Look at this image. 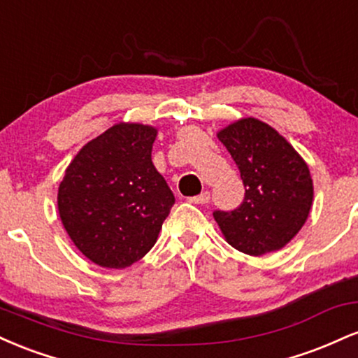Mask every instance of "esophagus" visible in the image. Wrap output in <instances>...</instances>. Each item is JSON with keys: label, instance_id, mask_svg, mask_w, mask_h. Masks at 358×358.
Here are the masks:
<instances>
[{"label": "esophagus", "instance_id": "obj_1", "mask_svg": "<svg viewBox=\"0 0 358 358\" xmlns=\"http://www.w3.org/2000/svg\"><path fill=\"white\" fill-rule=\"evenodd\" d=\"M188 202H190V203H196V205H205V203H208V202H210V193H208V192L200 193V195L192 196V199H188Z\"/></svg>", "mask_w": 358, "mask_h": 358}]
</instances>
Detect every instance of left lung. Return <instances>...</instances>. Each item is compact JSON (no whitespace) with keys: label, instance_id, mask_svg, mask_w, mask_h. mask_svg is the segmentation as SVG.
Instances as JSON below:
<instances>
[{"label":"left lung","instance_id":"left-lung-1","mask_svg":"<svg viewBox=\"0 0 358 358\" xmlns=\"http://www.w3.org/2000/svg\"><path fill=\"white\" fill-rule=\"evenodd\" d=\"M236 162L245 195L239 208L213 212L225 241L249 256L282 249L313 205V180L301 155L274 127L242 117L217 133Z\"/></svg>","mask_w":358,"mask_h":358}]
</instances>
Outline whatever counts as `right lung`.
I'll use <instances>...</instances> for the list:
<instances>
[{
	"label": "right lung",
	"mask_w": 358,
	"mask_h": 358,
	"mask_svg": "<svg viewBox=\"0 0 358 358\" xmlns=\"http://www.w3.org/2000/svg\"><path fill=\"white\" fill-rule=\"evenodd\" d=\"M153 126L117 122L80 148L57 205L76 248L101 268L124 269L155 245L175 196L151 162Z\"/></svg>",
	"instance_id": "add662e5"
}]
</instances>
